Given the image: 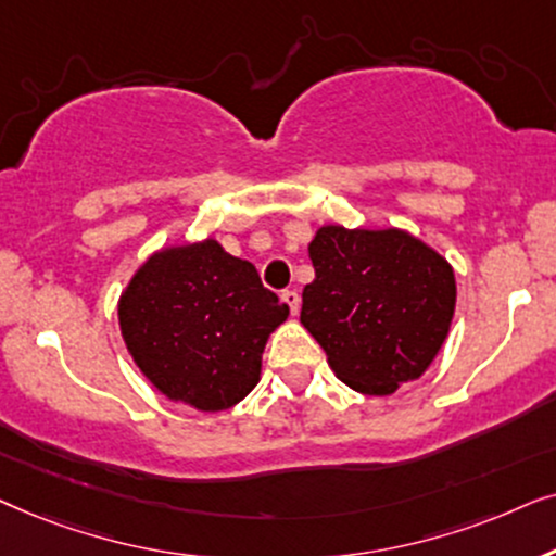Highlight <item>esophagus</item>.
Wrapping results in <instances>:
<instances>
[{"label":"esophagus","instance_id":"obj_1","mask_svg":"<svg viewBox=\"0 0 556 556\" xmlns=\"http://www.w3.org/2000/svg\"><path fill=\"white\" fill-rule=\"evenodd\" d=\"M282 302H285L287 307H290L292 315L300 313V294L294 292V290H285V292H282Z\"/></svg>","mask_w":556,"mask_h":556}]
</instances>
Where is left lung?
<instances>
[{
    "mask_svg": "<svg viewBox=\"0 0 556 556\" xmlns=\"http://www.w3.org/2000/svg\"><path fill=\"white\" fill-rule=\"evenodd\" d=\"M315 279L300 323L348 387L389 396L419 379L455 315V271L402 228L323 226L309 241Z\"/></svg>",
    "mask_w": 556,
    "mask_h": 556,
    "instance_id": "8db88e82",
    "label": "left lung"
}]
</instances>
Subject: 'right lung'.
I'll use <instances>...</instances> for the list:
<instances>
[{
	"label": "right lung",
	"mask_w": 556,
	"mask_h": 556,
	"mask_svg": "<svg viewBox=\"0 0 556 556\" xmlns=\"http://www.w3.org/2000/svg\"><path fill=\"white\" fill-rule=\"evenodd\" d=\"M287 315L256 266L216 239L160 249L118 298V328L139 371L201 412L231 409L256 387L266 340Z\"/></svg>",
	"instance_id": "obj_1"
}]
</instances>
